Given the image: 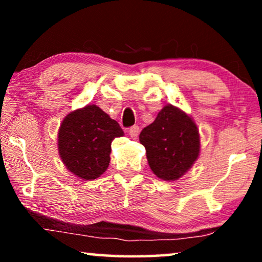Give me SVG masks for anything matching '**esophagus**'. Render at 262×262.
<instances>
[{"instance_id": "1", "label": "esophagus", "mask_w": 262, "mask_h": 262, "mask_svg": "<svg viewBox=\"0 0 262 262\" xmlns=\"http://www.w3.org/2000/svg\"><path fill=\"white\" fill-rule=\"evenodd\" d=\"M128 134H130V136L132 138H137V136L139 134V126H137V125H134V126H131L130 128H128Z\"/></svg>"}]
</instances>
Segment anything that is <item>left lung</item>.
<instances>
[{"mask_svg":"<svg viewBox=\"0 0 262 262\" xmlns=\"http://www.w3.org/2000/svg\"><path fill=\"white\" fill-rule=\"evenodd\" d=\"M139 141L146 150L149 166L166 181L180 179L199 156V131L194 121L177 107L164 106L144 127Z\"/></svg>","mask_w":262,"mask_h":262,"instance_id":"left-lung-1","label":"left lung"}]
</instances>
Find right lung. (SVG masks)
I'll return each mask as SVG.
<instances>
[{"mask_svg": "<svg viewBox=\"0 0 262 262\" xmlns=\"http://www.w3.org/2000/svg\"><path fill=\"white\" fill-rule=\"evenodd\" d=\"M124 132L116 120L95 105L68 114L58 131V151L64 166L83 180H94L110 164L111 143Z\"/></svg>", "mask_w": 262, "mask_h": 262, "instance_id": "right-lung-1", "label": "right lung"}]
</instances>
